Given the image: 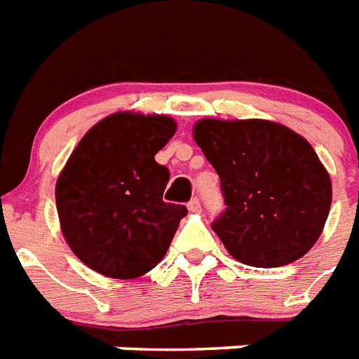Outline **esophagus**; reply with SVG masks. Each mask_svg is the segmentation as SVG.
Wrapping results in <instances>:
<instances>
[{
  "mask_svg": "<svg viewBox=\"0 0 359 359\" xmlns=\"http://www.w3.org/2000/svg\"><path fill=\"white\" fill-rule=\"evenodd\" d=\"M187 209L191 211V213H200V209H202V205H200V200H198V198H193V200L187 203Z\"/></svg>",
  "mask_w": 359,
  "mask_h": 359,
  "instance_id": "34e87169",
  "label": "esophagus"
}]
</instances>
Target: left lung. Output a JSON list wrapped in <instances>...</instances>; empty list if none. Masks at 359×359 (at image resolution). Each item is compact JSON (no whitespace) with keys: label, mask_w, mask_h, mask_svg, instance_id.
<instances>
[{"label":"left lung","mask_w":359,"mask_h":359,"mask_svg":"<svg viewBox=\"0 0 359 359\" xmlns=\"http://www.w3.org/2000/svg\"><path fill=\"white\" fill-rule=\"evenodd\" d=\"M193 137L220 177L226 211L211 228L235 259L272 269L311 250L332 182L302 135L271 120L202 118Z\"/></svg>","instance_id":"obj_1"}]
</instances>
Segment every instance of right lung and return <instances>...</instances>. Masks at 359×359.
I'll return each mask as SVG.
<instances>
[{"label": "right lung", "mask_w": 359, "mask_h": 359, "mask_svg": "<svg viewBox=\"0 0 359 359\" xmlns=\"http://www.w3.org/2000/svg\"><path fill=\"white\" fill-rule=\"evenodd\" d=\"M166 114L120 111L85 133L57 177L61 231L79 259L133 280L165 257L185 205L163 202L168 170L156 154L176 133Z\"/></svg>", "instance_id": "right-lung-1"}]
</instances>
